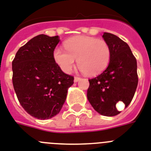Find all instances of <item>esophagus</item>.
Returning a JSON list of instances; mask_svg holds the SVG:
<instances>
[{
    "mask_svg": "<svg viewBox=\"0 0 151 151\" xmlns=\"http://www.w3.org/2000/svg\"><path fill=\"white\" fill-rule=\"evenodd\" d=\"M81 79V78H80V77H74V82H78V81Z\"/></svg>",
    "mask_w": 151,
    "mask_h": 151,
    "instance_id": "1",
    "label": "esophagus"
}]
</instances>
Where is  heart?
I'll list each match as a JSON object with an SVG mask.
<instances>
[{"instance_id": "1", "label": "heart", "mask_w": 151, "mask_h": 151, "mask_svg": "<svg viewBox=\"0 0 151 151\" xmlns=\"http://www.w3.org/2000/svg\"><path fill=\"white\" fill-rule=\"evenodd\" d=\"M64 47L66 51L55 49L53 57L65 73L71 72L77 58L78 68L88 76L99 74L109 63L111 50L105 40L79 35L67 40Z\"/></svg>"}]
</instances>
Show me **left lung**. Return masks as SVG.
Returning a JSON list of instances; mask_svg holds the SVG:
<instances>
[{"mask_svg":"<svg viewBox=\"0 0 151 151\" xmlns=\"http://www.w3.org/2000/svg\"><path fill=\"white\" fill-rule=\"evenodd\" d=\"M102 37L109 46L111 58L101 74L88 80L87 97L99 113L114 116L120 113L116 108L119 101L127 107L134 96L138 84L137 63L127 42L111 33L105 32Z\"/></svg>","mask_w":151,"mask_h":151,"instance_id":"1","label":"left lung"}]
</instances>
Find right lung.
Returning a JSON list of instances; mask_svg holds the SVG:
<instances>
[{
  "label": "right lung",
  "mask_w": 151,
  "mask_h": 151,
  "mask_svg": "<svg viewBox=\"0 0 151 151\" xmlns=\"http://www.w3.org/2000/svg\"><path fill=\"white\" fill-rule=\"evenodd\" d=\"M58 35H39L18 50L12 61V83L25 111L48 119L61 110L73 77L63 73L53 57Z\"/></svg>",
  "instance_id": "right-lung-1"
}]
</instances>
